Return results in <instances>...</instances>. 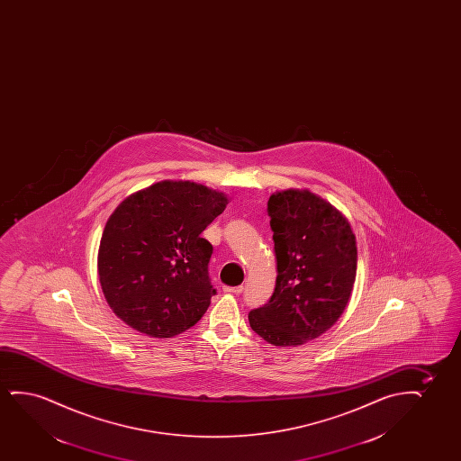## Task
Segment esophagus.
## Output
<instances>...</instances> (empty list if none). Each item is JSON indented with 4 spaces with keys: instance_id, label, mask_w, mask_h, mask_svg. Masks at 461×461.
Masks as SVG:
<instances>
[{
    "instance_id": "1",
    "label": "esophagus",
    "mask_w": 461,
    "mask_h": 461,
    "mask_svg": "<svg viewBox=\"0 0 461 461\" xmlns=\"http://www.w3.org/2000/svg\"><path fill=\"white\" fill-rule=\"evenodd\" d=\"M223 291L230 293V294H240L244 291V286L242 285H240V286H223Z\"/></svg>"
}]
</instances>
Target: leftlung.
Instances as JSON below:
<instances>
[{
    "instance_id": "8db88e82",
    "label": "left lung",
    "mask_w": 461,
    "mask_h": 461,
    "mask_svg": "<svg viewBox=\"0 0 461 461\" xmlns=\"http://www.w3.org/2000/svg\"><path fill=\"white\" fill-rule=\"evenodd\" d=\"M267 214L277 280L249 322L274 347H297L332 328L347 307L357 269L356 236L339 209L309 190L276 192Z\"/></svg>"
}]
</instances>
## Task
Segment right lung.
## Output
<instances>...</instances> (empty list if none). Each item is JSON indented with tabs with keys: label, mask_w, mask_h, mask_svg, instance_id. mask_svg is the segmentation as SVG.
Segmentation results:
<instances>
[{
	"label": "right lung",
	"mask_w": 461,
	"mask_h": 461,
	"mask_svg": "<svg viewBox=\"0 0 461 461\" xmlns=\"http://www.w3.org/2000/svg\"><path fill=\"white\" fill-rule=\"evenodd\" d=\"M227 204L225 194L190 181H162L127 196L110 215L97 255L114 315L158 339L200 321L215 294L212 246L202 233Z\"/></svg>",
	"instance_id": "obj_1"
}]
</instances>
